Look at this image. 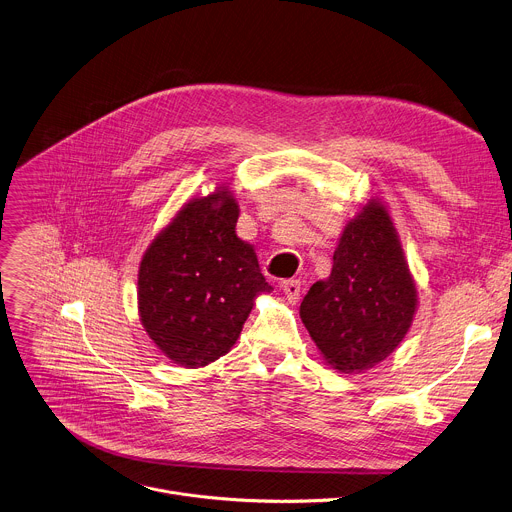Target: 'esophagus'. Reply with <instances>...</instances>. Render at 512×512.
<instances>
[{
    "label": "esophagus",
    "mask_w": 512,
    "mask_h": 512,
    "mask_svg": "<svg viewBox=\"0 0 512 512\" xmlns=\"http://www.w3.org/2000/svg\"><path fill=\"white\" fill-rule=\"evenodd\" d=\"M280 289H282V293L287 295V299L291 301V303H295L297 299H299V295H301V280H295V278H291V280H285L280 285Z\"/></svg>",
    "instance_id": "34e87169"
}]
</instances>
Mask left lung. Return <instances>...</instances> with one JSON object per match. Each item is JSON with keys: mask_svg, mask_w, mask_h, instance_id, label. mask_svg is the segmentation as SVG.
I'll list each match as a JSON object with an SVG mask.
<instances>
[{"mask_svg": "<svg viewBox=\"0 0 512 512\" xmlns=\"http://www.w3.org/2000/svg\"><path fill=\"white\" fill-rule=\"evenodd\" d=\"M417 305L394 225L380 203H368L346 225L327 280L301 303V319L323 358L342 372H362L394 352Z\"/></svg>", "mask_w": 512, "mask_h": 512, "instance_id": "8db88e82", "label": "left lung"}]
</instances>
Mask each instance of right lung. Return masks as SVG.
Listing matches in <instances>:
<instances>
[{"label": "right lung", "instance_id": "right-lung-1", "mask_svg": "<svg viewBox=\"0 0 512 512\" xmlns=\"http://www.w3.org/2000/svg\"><path fill=\"white\" fill-rule=\"evenodd\" d=\"M236 221L238 203L225 189L193 199L140 262L142 325L181 366H207L230 352L256 295L270 291Z\"/></svg>", "mask_w": 512, "mask_h": 512}]
</instances>
